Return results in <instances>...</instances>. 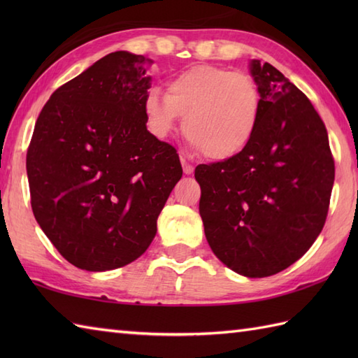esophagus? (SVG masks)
Segmentation results:
<instances>
[{
  "mask_svg": "<svg viewBox=\"0 0 358 358\" xmlns=\"http://www.w3.org/2000/svg\"><path fill=\"white\" fill-rule=\"evenodd\" d=\"M180 162H181V166H183V172L186 175H191L194 173V166L187 162V159L185 157H180Z\"/></svg>",
  "mask_w": 358,
  "mask_h": 358,
  "instance_id": "esophagus-1",
  "label": "esophagus"
}]
</instances>
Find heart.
Segmentation results:
<instances>
[{
  "mask_svg": "<svg viewBox=\"0 0 358 358\" xmlns=\"http://www.w3.org/2000/svg\"><path fill=\"white\" fill-rule=\"evenodd\" d=\"M143 110L155 138H167L185 118L183 134L192 149L210 159H227L252 141L262 95L248 73L199 64L172 75L166 95L150 89Z\"/></svg>",
  "mask_w": 358,
  "mask_h": 358,
  "instance_id": "b5f03b06",
  "label": "heart"
}]
</instances>
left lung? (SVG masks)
Returning a JSON list of instances; mask_svg holds the SVG:
<instances>
[{"label": "left lung", "instance_id": "1", "mask_svg": "<svg viewBox=\"0 0 358 358\" xmlns=\"http://www.w3.org/2000/svg\"><path fill=\"white\" fill-rule=\"evenodd\" d=\"M249 72L262 95L245 150L195 167L200 215L212 252L227 268L263 278L289 268L320 235L334 186L328 132L308 96L258 59Z\"/></svg>", "mask_w": 358, "mask_h": 358}]
</instances>
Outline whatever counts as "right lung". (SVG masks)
<instances>
[{"instance_id": "obj_1", "label": "right lung", "mask_w": 358, "mask_h": 358, "mask_svg": "<svg viewBox=\"0 0 358 358\" xmlns=\"http://www.w3.org/2000/svg\"><path fill=\"white\" fill-rule=\"evenodd\" d=\"M150 58L118 50L52 94L26 169L35 220L67 262L90 272L146 252L178 183L177 150L146 127Z\"/></svg>"}]
</instances>
